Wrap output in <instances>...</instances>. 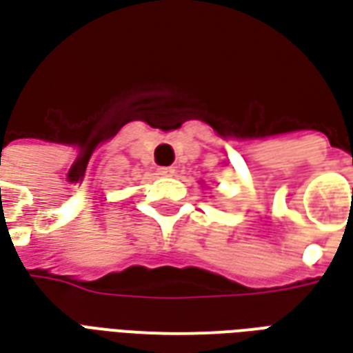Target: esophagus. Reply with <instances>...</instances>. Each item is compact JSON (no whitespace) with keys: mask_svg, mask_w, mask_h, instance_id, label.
<instances>
[{"mask_svg":"<svg viewBox=\"0 0 353 353\" xmlns=\"http://www.w3.org/2000/svg\"><path fill=\"white\" fill-rule=\"evenodd\" d=\"M159 174L164 177H172L176 174V170L172 168V166H162V168H159Z\"/></svg>","mask_w":353,"mask_h":353,"instance_id":"obj_1","label":"esophagus"}]
</instances>
